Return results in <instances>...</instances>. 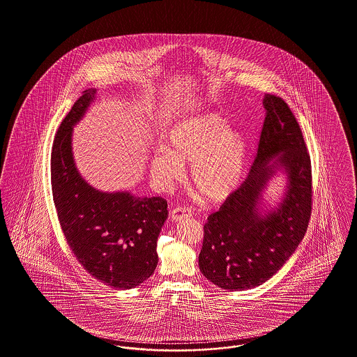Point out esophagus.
Wrapping results in <instances>:
<instances>
[{"label": "esophagus", "mask_w": 357, "mask_h": 357, "mask_svg": "<svg viewBox=\"0 0 357 357\" xmlns=\"http://www.w3.org/2000/svg\"><path fill=\"white\" fill-rule=\"evenodd\" d=\"M170 216H172V219L174 222H178V220H181V219H183V218L191 216V208H190V207H176V208L172 210Z\"/></svg>", "instance_id": "obj_1"}]
</instances>
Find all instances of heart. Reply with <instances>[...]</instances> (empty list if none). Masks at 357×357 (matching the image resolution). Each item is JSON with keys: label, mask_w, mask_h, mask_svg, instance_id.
Returning a JSON list of instances; mask_svg holds the SVG:
<instances>
[{"label": "heart", "mask_w": 357, "mask_h": 357, "mask_svg": "<svg viewBox=\"0 0 357 357\" xmlns=\"http://www.w3.org/2000/svg\"><path fill=\"white\" fill-rule=\"evenodd\" d=\"M216 114L197 115L179 122L167 135L166 149L150 159L154 182L169 188L191 163L190 179L204 199H226L238 187L244 167L245 143L236 131H227Z\"/></svg>", "instance_id": "b5f03b06"}]
</instances>
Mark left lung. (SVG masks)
<instances>
[{"mask_svg": "<svg viewBox=\"0 0 357 357\" xmlns=\"http://www.w3.org/2000/svg\"><path fill=\"white\" fill-rule=\"evenodd\" d=\"M263 106L266 115L248 174L203 227L200 271L229 291L263 284L279 271L303 241L312 213L311 157L299 123L280 97L266 94ZM275 156L289 174V190L281 208L263 218L257 214V199Z\"/></svg>", "mask_w": 357, "mask_h": 357, "instance_id": "left-lung-1", "label": "left lung"}]
</instances>
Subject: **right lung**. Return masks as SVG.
I'll return each instance as SVG.
<instances>
[{
  "instance_id": "obj_1",
  "label": "right lung",
  "mask_w": 357,
  "mask_h": 357,
  "mask_svg": "<svg viewBox=\"0 0 357 357\" xmlns=\"http://www.w3.org/2000/svg\"><path fill=\"white\" fill-rule=\"evenodd\" d=\"M94 94V89L85 90L58 128L50 157L52 192L75 259L97 280L126 289L143 283L157 268L158 235L167 218V202L100 192L79 176L73 160L72 130Z\"/></svg>"
}]
</instances>
